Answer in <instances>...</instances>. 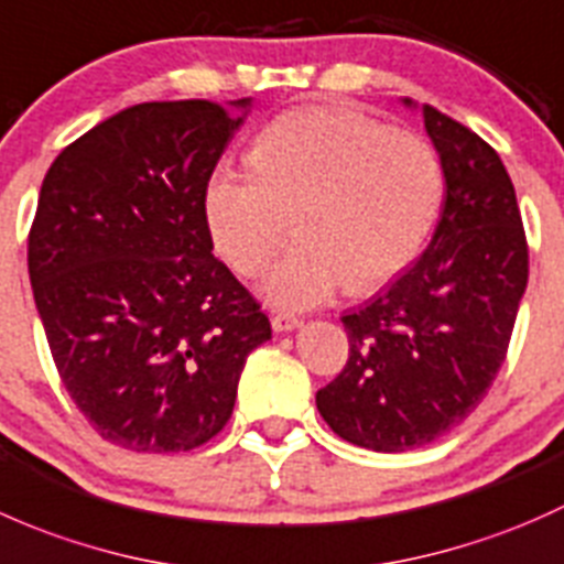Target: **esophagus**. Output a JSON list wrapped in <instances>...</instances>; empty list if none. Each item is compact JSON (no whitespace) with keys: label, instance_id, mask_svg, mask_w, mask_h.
<instances>
[{"label":"esophagus","instance_id":"1","mask_svg":"<svg viewBox=\"0 0 564 564\" xmlns=\"http://www.w3.org/2000/svg\"><path fill=\"white\" fill-rule=\"evenodd\" d=\"M271 328H274L276 334H284V330L301 328V321H299V317H293V315H274V317H271Z\"/></svg>","mask_w":564,"mask_h":564}]
</instances>
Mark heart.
I'll list each match as a JSON object with an SVG mask.
<instances>
[{
  "instance_id": "1",
  "label": "heart",
  "mask_w": 564,
  "mask_h": 564,
  "mask_svg": "<svg viewBox=\"0 0 564 564\" xmlns=\"http://www.w3.org/2000/svg\"><path fill=\"white\" fill-rule=\"evenodd\" d=\"M249 165H219L203 212L219 254L241 276L265 269L295 214L299 241L263 280V295L280 310H312L345 284L367 293L393 280L443 203V162L432 143L350 108L276 116Z\"/></svg>"
}]
</instances>
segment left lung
Returning a JSON list of instances; mask_svg holds the SVG:
<instances>
[{
	"instance_id": "left-lung-1",
	"label": "left lung",
	"mask_w": 564,
	"mask_h": 564,
	"mask_svg": "<svg viewBox=\"0 0 564 564\" xmlns=\"http://www.w3.org/2000/svg\"><path fill=\"white\" fill-rule=\"evenodd\" d=\"M421 113L443 162V214L426 252L341 317L350 358L317 391V410L341 440L382 454L434 443L478 408L505 361L530 276L499 154L437 108Z\"/></svg>"
}]
</instances>
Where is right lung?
I'll list each match as a JSON object with an SVG mask.
<instances>
[{
    "label": "right lung",
    "instance_id": "add662e5",
    "mask_svg": "<svg viewBox=\"0 0 564 564\" xmlns=\"http://www.w3.org/2000/svg\"><path fill=\"white\" fill-rule=\"evenodd\" d=\"M252 100L141 102L54 160L29 230V280L62 382L95 432L178 454L223 432L258 301L212 254L203 195Z\"/></svg>",
    "mask_w": 564,
    "mask_h": 564
}]
</instances>
